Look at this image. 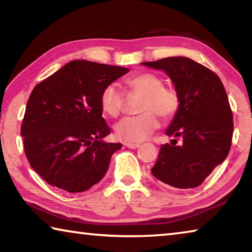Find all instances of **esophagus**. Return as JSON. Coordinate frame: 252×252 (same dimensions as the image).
<instances>
[{"label": "esophagus", "instance_id": "1", "mask_svg": "<svg viewBox=\"0 0 252 252\" xmlns=\"http://www.w3.org/2000/svg\"><path fill=\"white\" fill-rule=\"evenodd\" d=\"M125 146L129 149H136L140 147V143H133V142H126Z\"/></svg>", "mask_w": 252, "mask_h": 252}]
</instances>
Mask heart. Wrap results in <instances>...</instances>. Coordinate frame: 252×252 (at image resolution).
<instances>
[{
	"instance_id": "1",
	"label": "heart",
	"mask_w": 252,
	"mask_h": 252,
	"mask_svg": "<svg viewBox=\"0 0 252 252\" xmlns=\"http://www.w3.org/2000/svg\"><path fill=\"white\" fill-rule=\"evenodd\" d=\"M129 94L142 96L136 117H127L114 126V133L118 139L126 142H141L159 127L160 117L169 120L174 117L180 104L177 91L165 88L160 75L144 72L132 75L125 81ZM100 104L103 113L117 118L123 106V93L114 83H110L102 90Z\"/></svg>"
}]
</instances>
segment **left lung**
<instances>
[{"instance_id":"left-lung-1","label":"left lung","mask_w":252,"mask_h":252,"mask_svg":"<svg viewBox=\"0 0 252 252\" xmlns=\"http://www.w3.org/2000/svg\"><path fill=\"white\" fill-rule=\"evenodd\" d=\"M142 65L164 71L180 99L151 172L158 180L179 189L201 185L231 147L233 121L229 100L219 76L186 57H171ZM177 137L182 143L176 146Z\"/></svg>"}]
</instances>
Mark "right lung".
<instances>
[{
    "label": "right lung",
    "mask_w": 252,
    "mask_h": 252,
    "mask_svg": "<svg viewBox=\"0 0 252 252\" xmlns=\"http://www.w3.org/2000/svg\"><path fill=\"white\" fill-rule=\"evenodd\" d=\"M129 71L76 60L33 89L21 135L30 164L49 185L83 192L104 177L122 144L103 141L111 131L102 118L100 95Z\"/></svg>",
    "instance_id": "right-lung-1"
}]
</instances>
